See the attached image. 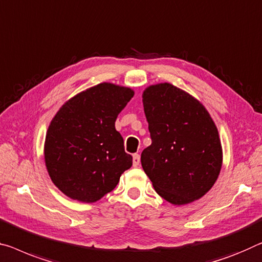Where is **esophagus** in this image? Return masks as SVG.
Masks as SVG:
<instances>
[{"instance_id":"obj_1","label":"esophagus","mask_w":262,"mask_h":262,"mask_svg":"<svg viewBox=\"0 0 262 262\" xmlns=\"http://www.w3.org/2000/svg\"><path fill=\"white\" fill-rule=\"evenodd\" d=\"M132 163H134V166H138L140 163V156L138 154H135L132 157Z\"/></svg>"}]
</instances>
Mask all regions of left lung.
<instances>
[{"label":"left lung","instance_id":"left-lung-1","mask_svg":"<svg viewBox=\"0 0 262 262\" xmlns=\"http://www.w3.org/2000/svg\"><path fill=\"white\" fill-rule=\"evenodd\" d=\"M152 143L140 162L156 192L174 205L199 199L221 170L223 150L213 119L199 100L170 83L143 92Z\"/></svg>","mask_w":262,"mask_h":262}]
</instances>
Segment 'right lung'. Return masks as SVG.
Masks as SVG:
<instances>
[{
  "label": "right lung",
  "instance_id": "obj_1",
  "mask_svg": "<svg viewBox=\"0 0 262 262\" xmlns=\"http://www.w3.org/2000/svg\"><path fill=\"white\" fill-rule=\"evenodd\" d=\"M135 92L100 83L68 100L52 118L44 144L49 176L64 194L95 203L132 166L115 122Z\"/></svg>",
  "mask_w": 262,
  "mask_h": 262
}]
</instances>
